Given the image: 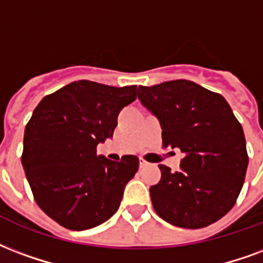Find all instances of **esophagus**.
I'll use <instances>...</instances> for the list:
<instances>
[{
  "label": "esophagus",
  "mask_w": 263,
  "mask_h": 263,
  "mask_svg": "<svg viewBox=\"0 0 263 263\" xmlns=\"http://www.w3.org/2000/svg\"><path fill=\"white\" fill-rule=\"evenodd\" d=\"M146 166H149V163H147L145 159H139V167H141V168H143V167H146Z\"/></svg>",
  "instance_id": "esophagus-1"
}]
</instances>
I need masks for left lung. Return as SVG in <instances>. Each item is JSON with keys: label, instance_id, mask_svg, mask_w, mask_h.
Masks as SVG:
<instances>
[{"label": "left lung", "instance_id": "left-lung-1", "mask_svg": "<svg viewBox=\"0 0 263 263\" xmlns=\"http://www.w3.org/2000/svg\"><path fill=\"white\" fill-rule=\"evenodd\" d=\"M138 99L159 118L163 147H178L180 171L160 164L151 186L163 220L184 229L215 223L235 205L248 167L242 126L219 93L178 79L138 87Z\"/></svg>", "mask_w": 263, "mask_h": 263}]
</instances>
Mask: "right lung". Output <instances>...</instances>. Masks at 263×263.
Here are the masks:
<instances>
[{
    "mask_svg": "<svg viewBox=\"0 0 263 263\" xmlns=\"http://www.w3.org/2000/svg\"><path fill=\"white\" fill-rule=\"evenodd\" d=\"M137 99V85L114 87L78 81L43 97L25 128L22 166L34 201L69 230H86L110 219L121 203L139 159L97 156L112 138L117 117Z\"/></svg>",
    "mask_w": 263,
    "mask_h": 263,
    "instance_id": "obj_1",
    "label": "right lung"
}]
</instances>
